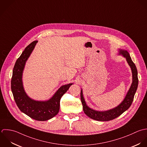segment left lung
Returning <instances> with one entry per match:
<instances>
[{"instance_id":"8db88e82","label":"left lung","mask_w":147,"mask_h":147,"mask_svg":"<svg viewBox=\"0 0 147 147\" xmlns=\"http://www.w3.org/2000/svg\"><path fill=\"white\" fill-rule=\"evenodd\" d=\"M119 55H122L126 59L128 65L131 67L132 74V83L123 101L115 108L104 111H98L90 108L86 104L84 98L83 97V90L82 89L80 98L84 112L87 116L94 120L101 121H106L115 119V118L121 115L125 111H127L130 107L134 100L139 82L138 77V70L135 63L132 61L129 53L127 51L124 49H119Z\"/></svg>"}]
</instances>
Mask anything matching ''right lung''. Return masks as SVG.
<instances>
[{"label":"right lung","mask_w":147,"mask_h":147,"mask_svg":"<svg viewBox=\"0 0 147 147\" xmlns=\"http://www.w3.org/2000/svg\"><path fill=\"white\" fill-rule=\"evenodd\" d=\"M38 40L30 43L17 59L11 79V91L19 109L31 118L38 121H46L56 116L60 109V101L73 83L60 87L52 98L46 101H37L30 98L24 91L22 76L25 64L34 49Z\"/></svg>","instance_id":"obj_1"}]
</instances>
